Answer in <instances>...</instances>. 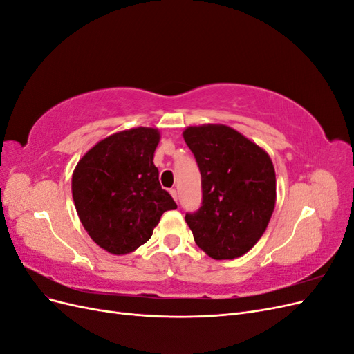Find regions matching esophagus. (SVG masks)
<instances>
[{"instance_id": "obj_1", "label": "esophagus", "mask_w": 354, "mask_h": 354, "mask_svg": "<svg viewBox=\"0 0 354 354\" xmlns=\"http://www.w3.org/2000/svg\"><path fill=\"white\" fill-rule=\"evenodd\" d=\"M169 194H171V196H173L176 201L178 199V195H177V190H176V189H169Z\"/></svg>"}]
</instances>
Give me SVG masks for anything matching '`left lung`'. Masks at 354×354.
Masks as SVG:
<instances>
[{"instance_id": "8db88e82", "label": "left lung", "mask_w": 354, "mask_h": 354, "mask_svg": "<svg viewBox=\"0 0 354 354\" xmlns=\"http://www.w3.org/2000/svg\"><path fill=\"white\" fill-rule=\"evenodd\" d=\"M185 142L201 173L202 202L186 212L201 250L216 260L248 252L274 209L276 176L261 147L226 125L189 127Z\"/></svg>"}]
</instances>
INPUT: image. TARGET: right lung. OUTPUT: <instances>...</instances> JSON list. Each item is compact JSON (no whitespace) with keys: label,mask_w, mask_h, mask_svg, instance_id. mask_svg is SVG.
Returning <instances> with one entry per match:
<instances>
[{"label":"right lung","mask_w":354,"mask_h":354,"mask_svg":"<svg viewBox=\"0 0 354 354\" xmlns=\"http://www.w3.org/2000/svg\"><path fill=\"white\" fill-rule=\"evenodd\" d=\"M155 128L138 127L106 137L82 156L72 196L84 229L108 252L121 255L151 239L165 211L177 203L159 185Z\"/></svg>","instance_id":"1"}]
</instances>
